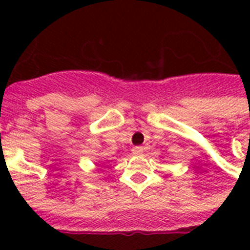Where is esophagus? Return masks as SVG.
<instances>
[{
	"label": "esophagus",
	"mask_w": 250,
	"mask_h": 250,
	"mask_svg": "<svg viewBox=\"0 0 250 250\" xmlns=\"http://www.w3.org/2000/svg\"><path fill=\"white\" fill-rule=\"evenodd\" d=\"M143 152H144V148H143V146H135V148H132L133 154H141Z\"/></svg>",
	"instance_id": "34e87169"
}]
</instances>
